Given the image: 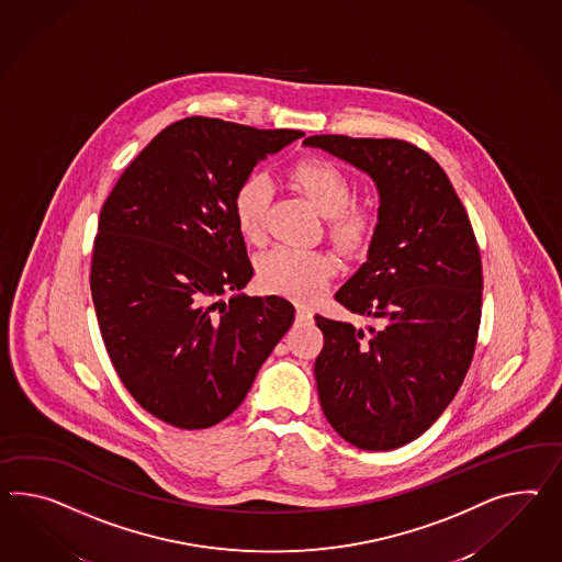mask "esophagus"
I'll return each instance as SVG.
<instances>
[{"mask_svg": "<svg viewBox=\"0 0 562 562\" xmlns=\"http://www.w3.org/2000/svg\"><path fill=\"white\" fill-rule=\"evenodd\" d=\"M295 317H297V322H305V324H310V322H314V312H312V310H307V307H303V305H297Z\"/></svg>", "mask_w": 562, "mask_h": 562, "instance_id": "obj_1", "label": "esophagus"}]
</instances>
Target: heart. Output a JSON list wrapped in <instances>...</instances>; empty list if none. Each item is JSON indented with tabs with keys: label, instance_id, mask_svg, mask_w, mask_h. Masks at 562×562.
<instances>
[{
	"label": "heart",
	"instance_id": "b5f03b06",
	"mask_svg": "<svg viewBox=\"0 0 562 562\" xmlns=\"http://www.w3.org/2000/svg\"><path fill=\"white\" fill-rule=\"evenodd\" d=\"M291 181L302 189L310 202L326 216L331 240L342 248L362 245L373 232V214L367 207L350 203L352 181L340 165L330 159L297 160L289 169ZM271 200V181L252 173L234 191L232 212L238 231L248 240H259ZM257 273L262 288L297 302H316L328 289L336 273L330 252L279 245L259 259Z\"/></svg>",
	"mask_w": 562,
	"mask_h": 562
}]
</instances>
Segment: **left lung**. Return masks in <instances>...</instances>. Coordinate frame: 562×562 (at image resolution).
<instances>
[{
  "label": "left lung",
  "instance_id": "1",
  "mask_svg": "<svg viewBox=\"0 0 562 562\" xmlns=\"http://www.w3.org/2000/svg\"><path fill=\"white\" fill-rule=\"evenodd\" d=\"M369 175L379 222L367 262L336 302L369 331L316 316L319 405L360 450H393L426 432L475 355L483 269L475 232L442 167L397 138L319 134L303 140Z\"/></svg>",
  "mask_w": 562,
  "mask_h": 562
}]
</instances>
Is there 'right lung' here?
<instances>
[{"instance_id": "1", "label": "right lung", "mask_w": 562, "mask_h": 562, "mask_svg": "<svg viewBox=\"0 0 562 562\" xmlns=\"http://www.w3.org/2000/svg\"><path fill=\"white\" fill-rule=\"evenodd\" d=\"M193 115L159 132L103 203L91 297L115 373L148 414L210 428L246 393L295 317L252 279L232 198L252 167L302 138ZM234 290L228 303L218 295Z\"/></svg>"}]
</instances>
